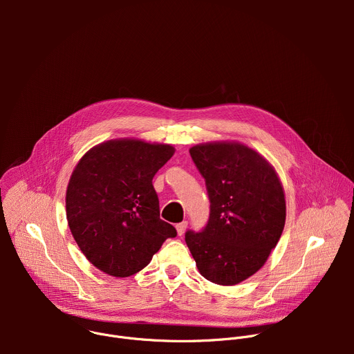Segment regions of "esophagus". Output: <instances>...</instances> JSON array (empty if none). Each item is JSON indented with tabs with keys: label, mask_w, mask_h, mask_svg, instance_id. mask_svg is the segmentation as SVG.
<instances>
[{
	"label": "esophagus",
	"mask_w": 354,
	"mask_h": 354,
	"mask_svg": "<svg viewBox=\"0 0 354 354\" xmlns=\"http://www.w3.org/2000/svg\"><path fill=\"white\" fill-rule=\"evenodd\" d=\"M186 228H187V221H182V223L176 224V232H178V235L182 236V235L185 234Z\"/></svg>",
	"instance_id": "34e87169"
}]
</instances>
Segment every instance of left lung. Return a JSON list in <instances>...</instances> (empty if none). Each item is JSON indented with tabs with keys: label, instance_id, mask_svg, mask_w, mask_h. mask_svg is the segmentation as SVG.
I'll return each mask as SVG.
<instances>
[{
	"label": "left lung",
	"instance_id": "1",
	"mask_svg": "<svg viewBox=\"0 0 354 354\" xmlns=\"http://www.w3.org/2000/svg\"><path fill=\"white\" fill-rule=\"evenodd\" d=\"M190 157L206 180L210 218L187 231L200 274L220 286L255 274L277 245L286 223L283 185L269 161L236 141L193 145Z\"/></svg>",
	"mask_w": 354,
	"mask_h": 354
}]
</instances>
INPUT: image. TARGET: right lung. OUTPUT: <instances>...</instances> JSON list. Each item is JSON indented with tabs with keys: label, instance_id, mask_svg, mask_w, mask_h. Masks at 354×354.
I'll return each mask as SVG.
<instances>
[{
	"label": "right lung",
	"instance_id": "1",
	"mask_svg": "<svg viewBox=\"0 0 354 354\" xmlns=\"http://www.w3.org/2000/svg\"><path fill=\"white\" fill-rule=\"evenodd\" d=\"M169 144L119 138L92 147L66 193L70 231L100 272L129 277L144 269L176 230L160 218L153 178L174 156Z\"/></svg>",
	"mask_w": 354,
	"mask_h": 354
}]
</instances>
